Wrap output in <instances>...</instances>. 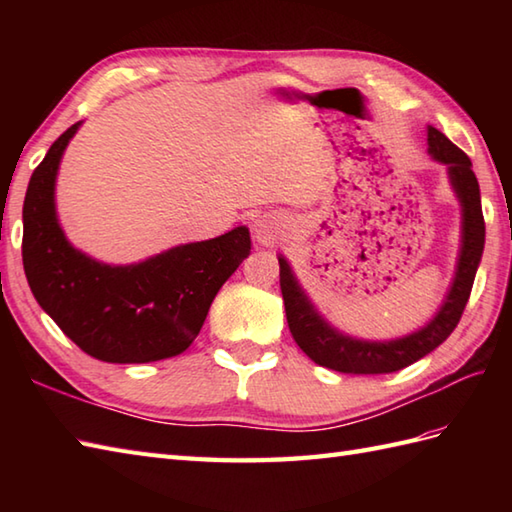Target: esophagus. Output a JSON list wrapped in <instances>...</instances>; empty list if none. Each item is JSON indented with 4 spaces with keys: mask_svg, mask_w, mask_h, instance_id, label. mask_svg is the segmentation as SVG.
<instances>
[{
    "mask_svg": "<svg viewBox=\"0 0 512 512\" xmlns=\"http://www.w3.org/2000/svg\"><path fill=\"white\" fill-rule=\"evenodd\" d=\"M255 235L262 244H273L277 237L275 220H270V217H259V220L255 222Z\"/></svg>",
    "mask_w": 512,
    "mask_h": 512,
    "instance_id": "34e87169",
    "label": "esophagus"
}]
</instances>
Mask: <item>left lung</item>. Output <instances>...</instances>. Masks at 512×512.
<instances>
[{"instance_id":"8db88e82","label":"left lung","mask_w":512,"mask_h":512,"mask_svg":"<svg viewBox=\"0 0 512 512\" xmlns=\"http://www.w3.org/2000/svg\"><path fill=\"white\" fill-rule=\"evenodd\" d=\"M429 154L433 160L442 162L449 169L451 187L458 195L462 206V248L458 257V268L447 299L424 328L402 336L394 341H363L354 336L341 334L314 310L306 292L301 290L297 277L284 257H279V286L284 295L286 319L292 339L306 352L314 363L334 369L343 374H391L422 356L436 350L440 343L449 339V334L460 323L466 301L471 297L477 266H480L484 250V215L480 200V184L473 173L469 156L451 140L438 132L436 127H427Z\"/></svg>"}]
</instances>
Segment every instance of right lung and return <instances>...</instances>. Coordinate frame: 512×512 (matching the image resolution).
<instances>
[{
	"label": "right lung",
	"mask_w": 512,
	"mask_h": 512,
	"mask_svg": "<svg viewBox=\"0 0 512 512\" xmlns=\"http://www.w3.org/2000/svg\"><path fill=\"white\" fill-rule=\"evenodd\" d=\"M81 123L54 140L32 173L24 200L21 257L28 286L61 332L105 363H151L195 341L217 290L250 255L237 226L132 266L101 264L76 250L54 209L59 162Z\"/></svg>",
	"instance_id": "1"
}]
</instances>
